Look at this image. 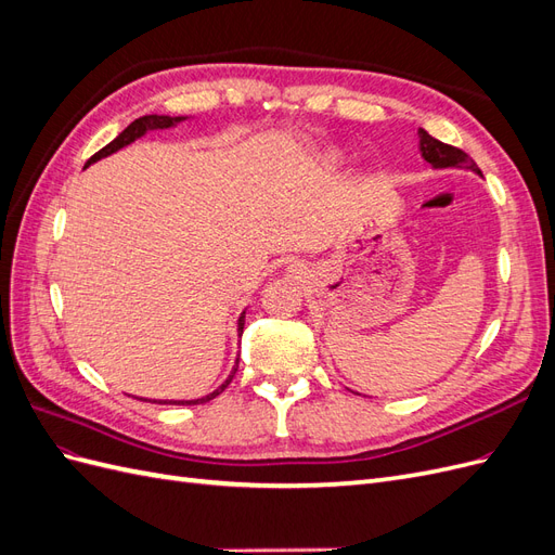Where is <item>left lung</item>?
<instances>
[{"label":"left lung","mask_w":555,"mask_h":555,"mask_svg":"<svg viewBox=\"0 0 555 555\" xmlns=\"http://www.w3.org/2000/svg\"><path fill=\"white\" fill-rule=\"evenodd\" d=\"M418 150H422V157L433 166V169H467L481 176L479 166L469 159L463 150L433 139L426 129H418Z\"/></svg>","instance_id":"8db88e82"}]
</instances>
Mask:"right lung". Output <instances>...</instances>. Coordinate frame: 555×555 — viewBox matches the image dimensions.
Listing matches in <instances>:
<instances>
[{"instance_id": "add662e5", "label": "right lung", "mask_w": 555, "mask_h": 555, "mask_svg": "<svg viewBox=\"0 0 555 555\" xmlns=\"http://www.w3.org/2000/svg\"><path fill=\"white\" fill-rule=\"evenodd\" d=\"M184 120H188V117H184V115H178V117H171V115H143V117H139V120H133L127 129H122L120 133H117V137H115L106 147H102L96 155H92V157L88 159V164H86V169H88L90 164H94V162H99V159H104V157L117 153V150L127 147V145L133 143V141H139L141 137H145L147 131L171 129V127H178V125L184 122ZM243 326H245V312H241V317H238V335H243ZM236 371H238V359H236V363H233L229 377H227L220 386H217V389H215L212 393H208V396H204V398H194V400H159V402H164V405H198V402H208V400H212L215 396H220V393L227 389V386H229L231 379H233V375H236ZM139 400H147V398H139ZM155 402H157V400H155Z\"/></svg>"}]
</instances>
